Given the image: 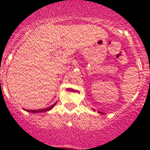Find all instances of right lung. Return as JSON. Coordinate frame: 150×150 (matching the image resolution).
<instances>
[{"label": "right lung", "instance_id": "right-lung-1", "mask_svg": "<svg viewBox=\"0 0 150 150\" xmlns=\"http://www.w3.org/2000/svg\"><path fill=\"white\" fill-rule=\"evenodd\" d=\"M56 104V103H55V104H53V105L50 106V107H47V108H45V109H41V110H25L28 111V112H34V113H37V112H46V111L48 110H50L51 109H52L53 108L54 106Z\"/></svg>", "mask_w": 150, "mask_h": 150}]
</instances>
